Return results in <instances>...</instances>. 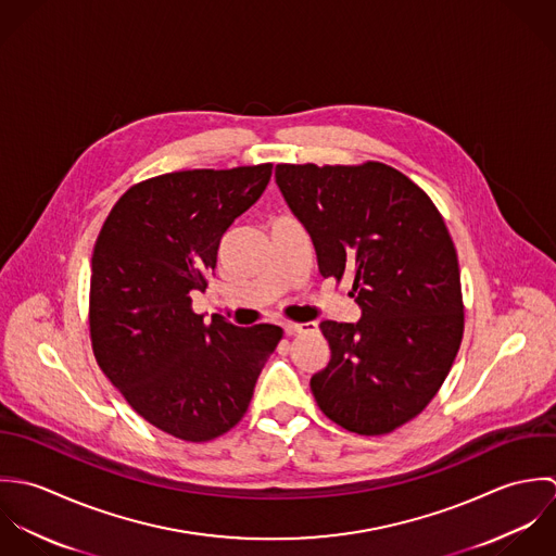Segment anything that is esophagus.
I'll return each mask as SVG.
<instances>
[{
    "label": "esophagus",
    "mask_w": 556,
    "mask_h": 556,
    "mask_svg": "<svg viewBox=\"0 0 556 556\" xmlns=\"http://www.w3.org/2000/svg\"><path fill=\"white\" fill-rule=\"evenodd\" d=\"M309 329H312V325H292V323L283 325V331L288 334L303 333V331H309Z\"/></svg>",
    "instance_id": "obj_1"
}]
</instances>
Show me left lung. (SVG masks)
Here are the masks:
<instances>
[{
    "label": "left lung",
    "instance_id": "obj_1",
    "mask_svg": "<svg viewBox=\"0 0 556 556\" xmlns=\"http://www.w3.org/2000/svg\"><path fill=\"white\" fill-rule=\"evenodd\" d=\"M277 187L312 236L323 277L350 279L358 323H320L329 365L312 376L320 410L378 437L437 395L464 331L453 240L432 200L384 163L277 165Z\"/></svg>",
    "mask_w": 556,
    "mask_h": 556
}]
</instances>
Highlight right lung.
Listing matches in <instances>:
<instances>
[{
  "instance_id": "obj_1",
  "label": "right lung",
  "mask_w": 556,
  "mask_h": 556,
  "mask_svg": "<svg viewBox=\"0 0 556 556\" xmlns=\"http://www.w3.org/2000/svg\"><path fill=\"white\" fill-rule=\"evenodd\" d=\"M273 165L189 169L130 187L94 244L90 334L113 387L154 428L191 443L222 437L247 413L283 331L206 325V290L223 233L264 193Z\"/></svg>"
}]
</instances>
